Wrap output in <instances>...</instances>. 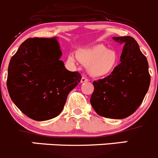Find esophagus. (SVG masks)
I'll list each match as a JSON object with an SVG mask.
<instances>
[{
	"label": "esophagus",
	"mask_w": 158,
	"mask_h": 158,
	"mask_svg": "<svg viewBox=\"0 0 158 158\" xmlns=\"http://www.w3.org/2000/svg\"><path fill=\"white\" fill-rule=\"evenodd\" d=\"M88 81H89V79H88L86 77H84V76L82 78V79H81V82H82V83L86 82H88Z\"/></svg>",
	"instance_id": "1"
}]
</instances>
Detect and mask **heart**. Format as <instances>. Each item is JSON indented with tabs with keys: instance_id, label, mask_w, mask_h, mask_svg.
<instances>
[{
	"instance_id": "heart-1",
	"label": "heart",
	"mask_w": 158,
	"mask_h": 158,
	"mask_svg": "<svg viewBox=\"0 0 158 158\" xmlns=\"http://www.w3.org/2000/svg\"><path fill=\"white\" fill-rule=\"evenodd\" d=\"M77 58L85 65L92 76L96 77L107 76L114 72L118 64V55L103 44H97L90 48L77 51ZM70 61H75L74 56H69Z\"/></svg>"
}]
</instances>
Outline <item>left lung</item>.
Segmentation results:
<instances>
[{
    "label": "left lung",
    "mask_w": 158,
    "mask_h": 158,
    "mask_svg": "<svg viewBox=\"0 0 158 158\" xmlns=\"http://www.w3.org/2000/svg\"><path fill=\"white\" fill-rule=\"evenodd\" d=\"M124 44L121 63L106 78L94 81L90 104L97 114L113 119L129 117L143 101L150 83L147 57L132 36H114Z\"/></svg>",
    "instance_id": "1"
}]
</instances>
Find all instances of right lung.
Masks as SVG:
<instances>
[{"instance_id": "1", "label": "right lung", "mask_w": 158, "mask_h": 158, "mask_svg": "<svg viewBox=\"0 0 158 158\" xmlns=\"http://www.w3.org/2000/svg\"><path fill=\"white\" fill-rule=\"evenodd\" d=\"M57 37L29 38L11 58L7 87L11 101L30 118L46 121L62 111L67 97L81 80L60 60Z\"/></svg>"}]
</instances>
